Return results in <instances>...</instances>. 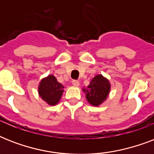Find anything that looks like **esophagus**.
I'll list each match as a JSON object with an SVG mask.
<instances>
[{
  "mask_svg": "<svg viewBox=\"0 0 154 154\" xmlns=\"http://www.w3.org/2000/svg\"><path fill=\"white\" fill-rule=\"evenodd\" d=\"M72 84L73 86L78 87L80 85V82H78V81H77V80H73V81L72 82Z\"/></svg>",
  "mask_w": 154,
  "mask_h": 154,
  "instance_id": "34e87169",
  "label": "esophagus"
}]
</instances>
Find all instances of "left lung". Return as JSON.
I'll use <instances>...</instances> for the list:
<instances>
[{"label":"left lung","mask_w":154,"mask_h":154,"mask_svg":"<svg viewBox=\"0 0 154 154\" xmlns=\"http://www.w3.org/2000/svg\"><path fill=\"white\" fill-rule=\"evenodd\" d=\"M109 81L101 74H97L91 80L89 85L82 89L85 98L90 105L99 106L107 99L110 92Z\"/></svg>","instance_id":"obj_1"}]
</instances>
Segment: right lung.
<instances>
[{"label": "right lung", "instance_id": "1", "mask_svg": "<svg viewBox=\"0 0 154 154\" xmlns=\"http://www.w3.org/2000/svg\"><path fill=\"white\" fill-rule=\"evenodd\" d=\"M64 86L53 75H49L41 81L38 86L39 96L49 105H55L60 101Z\"/></svg>", "mask_w": 154, "mask_h": 154}]
</instances>
